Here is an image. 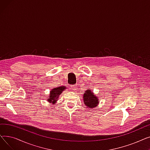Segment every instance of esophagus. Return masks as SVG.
Returning a JSON list of instances; mask_svg holds the SVG:
<instances>
[{
  "label": "esophagus",
  "mask_w": 150,
  "mask_h": 150,
  "mask_svg": "<svg viewBox=\"0 0 150 150\" xmlns=\"http://www.w3.org/2000/svg\"><path fill=\"white\" fill-rule=\"evenodd\" d=\"M70 88L72 90L74 91H76L77 89V85L76 84H74V85H70Z\"/></svg>",
  "instance_id": "esophagus-1"
}]
</instances>
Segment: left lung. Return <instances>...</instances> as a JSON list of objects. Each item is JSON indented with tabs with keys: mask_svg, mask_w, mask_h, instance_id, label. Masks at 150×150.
<instances>
[{
	"mask_svg": "<svg viewBox=\"0 0 150 150\" xmlns=\"http://www.w3.org/2000/svg\"><path fill=\"white\" fill-rule=\"evenodd\" d=\"M83 101L88 108L93 109L98 105L100 100L91 90H87L84 92L83 95Z\"/></svg>",
	"mask_w": 150,
	"mask_h": 150,
	"instance_id": "left-lung-1",
	"label": "left lung"
}]
</instances>
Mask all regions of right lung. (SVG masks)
<instances>
[{
  "mask_svg": "<svg viewBox=\"0 0 150 150\" xmlns=\"http://www.w3.org/2000/svg\"><path fill=\"white\" fill-rule=\"evenodd\" d=\"M67 87H66V86H61V87L53 88V89L51 90L49 97L47 98H48L47 100L49 101V102H50V103H55L56 101L58 100V98H59L60 94Z\"/></svg>",
  "mask_w": 150,
  "mask_h": 150,
  "instance_id": "add662e5",
  "label": "right lung"
}]
</instances>
